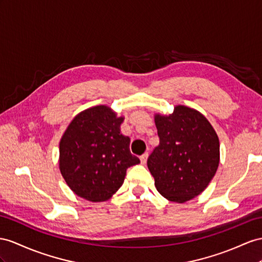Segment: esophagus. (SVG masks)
Returning <instances> with one entry per match:
<instances>
[{
    "instance_id": "34e87169",
    "label": "esophagus",
    "mask_w": 262,
    "mask_h": 262,
    "mask_svg": "<svg viewBox=\"0 0 262 262\" xmlns=\"http://www.w3.org/2000/svg\"><path fill=\"white\" fill-rule=\"evenodd\" d=\"M147 158H148V152H145L144 155L140 156V163H142V165H145L147 163Z\"/></svg>"
}]
</instances>
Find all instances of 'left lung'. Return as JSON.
<instances>
[{
  "mask_svg": "<svg viewBox=\"0 0 262 262\" xmlns=\"http://www.w3.org/2000/svg\"><path fill=\"white\" fill-rule=\"evenodd\" d=\"M159 145L147 159L160 195L183 204L203 192L219 166V139L198 111L178 105L170 115L155 114Z\"/></svg>",
  "mask_w": 262,
  "mask_h": 262,
  "instance_id": "left-lung-1",
  "label": "left lung"
}]
</instances>
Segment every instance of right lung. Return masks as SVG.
<instances>
[{"label":"right lung","instance_id":"right-lung-1","mask_svg":"<svg viewBox=\"0 0 262 262\" xmlns=\"http://www.w3.org/2000/svg\"><path fill=\"white\" fill-rule=\"evenodd\" d=\"M124 117L108 106L87 108L74 117L59 142V170L66 184L92 203L108 200L123 185L128 167L140 163L120 133Z\"/></svg>","mask_w":262,"mask_h":262}]
</instances>
